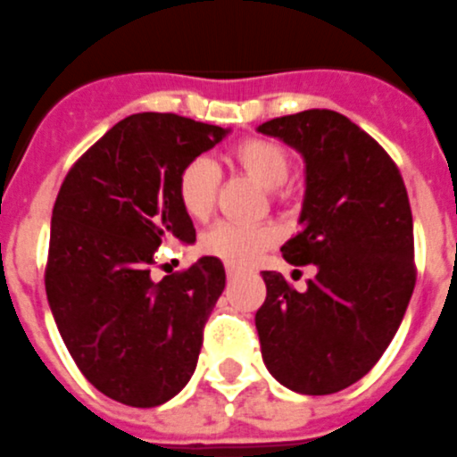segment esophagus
I'll use <instances>...</instances> for the list:
<instances>
[{"mask_svg":"<svg viewBox=\"0 0 457 457\" xmlns=\"http://www.w3.org/2000/svg\"><path fill=\"white\" fill-rule=\"evenodd\" d=\"M240 275V272L236 270V268H231V266H226V277H228V279H236V277Z\"/></svg>","mask_w":457,"mask_h":457,"instance_id":"34e87169","label":"esophagus"}]
</instances>
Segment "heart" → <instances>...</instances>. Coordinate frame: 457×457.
Wrapping results in <instances>:
<instances>
[{"instance_id":"1","label":"heart","mask_w":457,"mask_h":457,"mask_svg":"<svg viewBox=\"0 0 457 457\" xmlns=\"http://www.w3.org/2000/svg\"><path fill=\"white\" fill-rule=\"evenodd\" d=\"M231 159L240 170L254 178L261 187L277 189L288 180L291 173V154L282 143L261 136H249L231 150ZM220 187V170L208 157H196L187 162L175 180V196L180 208L191 220H205L214 208ZM277 240L275 228L268 226H237L221 221L212 226L201 237V249L214 259L224 261L226 266H252L263 249Z\"/></svg>"}]
</instances>
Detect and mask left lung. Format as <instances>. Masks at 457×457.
I'll list each match as a JSON object with an SVG mask.
<instances>
[{
    "instance_id": "1",
    "label": "left lung",
    "mask_w": 457,
    "mask_h": 457,
    "mask_svg": "<svg viewBox=\"0 0 457 457\" xmlns=\"http://www.w3.org/2000/svg\"><path fill=\"white\" fill-rule=\"evenodd\" d=\"M305 159L300 231L282 247L314 266L307 291L263 270L256 312L261 356L279 384L330 395L356 384L395 337L414 294V220L388 152L349 117L326 108L259 127Z\"/></svg>"
}]
</instances>
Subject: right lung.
<instances>
[{
  "label": "right lung",
  "mask_w": 457,
  "mask_h": 457,
  "mask_svg": "<svg viewBox=\"0 0 457 457\" xmlns=\"http://www.w3.org/2000/svg\"><path fill=\"white\" fill-rule=\"evenodd\" d=\"M226 134L173 112L129 115L73 163L54 201L46 266L54 323L85 379L129 407L163 404L196 370L224 266L203 256L162 282L150 268L162 243L196 240L175 180Z\"/></svg>",
  "instance_id": "add662e5"
}]
</instances>
